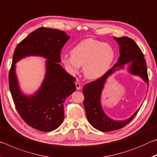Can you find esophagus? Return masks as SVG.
<instances>
[{"label": "esophagus", "instance_id": "34e87169", "mask_svg": "<svg viewBox=\"0 0 157 157\" xmlns=\"http://www.w3.org/2000/svg\"><path fill=\"white\" fill-rule=\"evenodd\" d=\"M75 85H76V88H77V89L79 90V89H81V85H80V84L78 82H75Z\"/></svg>", "mask_w": 157, "mask_h": 157}]
</instances>
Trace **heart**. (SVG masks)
I'll use <instances>...</instances> for the list:
<instances>
[{
  "label": "heart",
  "mask_w": 157,
  "mask_h": 157,
  "mask_svg": "<svg viewBox=\"0 0 157 157\" xmlns=\"http://www.w3.org/2000/svg\"><path fill=\"white\" fill-rule=\"evenodd\" d=\"M71 55H61V62L71 75L78 74L80 66L85 78L96 79L107 73L116 59V52L109 44L97 39H87L71 49Z\"/></svg>",
  "instance_id": "heart-1"
}]
</instances>
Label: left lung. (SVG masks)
<instances>
[{
    "instance_id": "1",
    "label": "left lung",
    "mask_w": 157,
    "mask_h": 157,
    "mask_svg": "<svg viewBox=\"0 0 157 157\" xmlns=\"http://www.w3.org/2000/svg\"><path fill=\"white\" fill-rule=\"evenodd\" d=\"M119 46L120 57L113 68L97 80L86 84L83 87L84 106L89 123L98 130L103 132L115 131L123 128L136 115L140 108L129 118L123 121L113 120L103 110L101 95L108 78L117 71L124 69L131 75L139 76L148 86V76L145 59L137 44L127 36L113 37ZM126 66L125 67V66Z\"/></svg>"
}]
</instances>
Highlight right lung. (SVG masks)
Masks as SVG:
<instances>
[{
	"label": "right lung",
	"mask_w": 157,
	"mask_h": 157,
	"mask_svg": "<svg viewBox=\"0 0 157 157\" xmlns=\"http://www.w3.org/2000/svg\"><path fill=\"white\" fill-rule=\"evenodd\" d=\"M70 39L65 32L52 28L36 29L17 45L13 55L9 84L16 108L24 121L41 132L59 127L64 118L63 102L76 90L75 78L59 64L60 53ZM46 59L43 82L33 94L21 90L15 73V63L27 56Z\"/></svg>",
	"instance_id": "1"
}]
</instances>
